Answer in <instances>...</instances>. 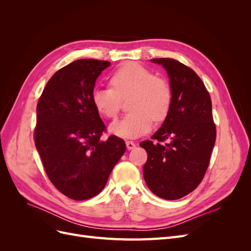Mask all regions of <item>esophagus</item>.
<instances>
[{
    "label": "esophagus",
    "mask_w": 251,
    "mask_h": 251,
    "mask_svg": "<svg viewBox=\"0 0 251 251\" xmlns=\"http://www.w3.org/2000/svg\"><path fill=\"white\" fill-rule=\"evenodd\" d=\"M126 144L127 150H133V149L136 147L135 143H134L133 141H130V140H126Z\"/></svg>",
    "instance_id": "34e87169"
}]
</instances>
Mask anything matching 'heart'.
Here are the masks:
<instances>
[{
  "mask_svg": "<svg viewBox=\"0 0 251 251\" xmlns=\"http://www.w3.org/2000/svg\"><path fill=\"white\" fill-rule=\"evenodd\" d=\"M112 87H95L92 102L97 112L105 118H115L121 100L127 98V114L113 123L110 130L121 138H135L147 133L151 120L160 123L168 117L173 102L170 81L155 75L147 67L126 63L114 71L110 77Z\"/></svg>",
  "mask_w": 251,
  "mask_h": 251,
  "instance_id": "1",
  "label": "heart"
}]
</instances>
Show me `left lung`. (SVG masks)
Returning a JSON list of instances; mask_svg holds the SVG:
<instances>
[{"label":"left lung","instance_id":"8db88e82","mask_svg":"<svg viewBox=\"0 0 251 251\" xmlns=\"http://www.w3.org/2000/svg\"><path fill=\"white\" fill-rule=\"evenodd\" d=\"M169 74L173 102L151 140L140 142L148 160L143 176L151 192L165 200L182 198L201 183L216 142L211 100L193 69L174 58H153Z\"/></svg>","mask_w":251,"mask_h":251}]
</instances>
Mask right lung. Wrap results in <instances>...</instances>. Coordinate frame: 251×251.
Masks as SVG:
<instances>
[{"label":"right lung","mask_w":251,"mask_h":251,"mask_svg":"<svg viewBox=\"0 0 251 251\" xmlns=\"http://www.w3.org/2000/svg\"><path fill=\"white\" fill-rule=\"evenodd\" d=\"M108 60L78 59L52 75L36 105L34 143L51 183L73 200L100 194L126 142L115 135L100 140L105 127L92 91Z\"/></svg>","instance_id":"obj_1"}]
</instances>
